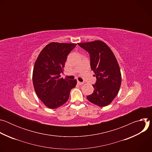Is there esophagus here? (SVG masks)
Returning a JSON list of instances; mask_svg holds the SVG:
<instances>
[{
  "mask_svg": "<svg viewBox=\"0 0 152 152\" xmlns=\"http://www.w3.org/2000/svg\"><path fill=\"white\" fill-rule=\"evenodd\" d=\"M84 83V82H79V81H77V84L80 85H82Z\"/></svg>",
  "mask_w": 152,
  "mask_h": 152,
  "instance_id": "1",
  "label": "esophagus"
}]
</instances>
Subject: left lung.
Listing matches in <instances>:
<instances>
[{
    "label": "left lung",
    "instance_id": "8db88e82",
    "mask_svg": "<svg viewBox=\"0 0 152 152\" xmlns=\"http://www.w3.org/2000/svg\"><path fill=\"white\" fill-rule=\"evenodd\" d=\"M87 51L90 66L97 80L92 85L94 91L86 97L90 102L99 106L110 104L118 94L121 83V75L118 62L113 51L102 41L77 43Z\"/></svg>",
    "mask_w": 152,
    "mask_h": 152
}]
</instances>
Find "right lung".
<instances>
[{"label": "right lung", "instance_id": "obj_1", "mask_svg": "<svg viewBox=\"0 0 152 152\" xmlns=\"http://www.w3.org/2000/svg\"><path fill=\"white\" fill-rule=\"evenodd\" d=\"M73 43L52 42L39 53L34 65L32 80L39 99L50 109L62 106L68 100L77 80L61 77L68 55L76 47Z\"/></svg>", "mask_w": 152, "mask_h": 152}]
</instances>
